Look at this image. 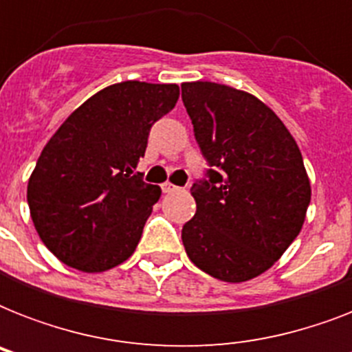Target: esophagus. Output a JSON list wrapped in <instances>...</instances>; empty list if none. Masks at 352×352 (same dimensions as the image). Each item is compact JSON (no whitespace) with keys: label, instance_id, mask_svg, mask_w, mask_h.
Segmentation results:
<instances>
[{"label":"esophagus","instance_id":"esophagus-1","mask_svg":"<svg viewBox=\"0 0 352 352\" xmlns=\"http://www.w3.org/2000/svg\"><path fill=\"white\" fill-rule=\"evenodd\" d=\"M160 188H162V192L164 193H170V192H175L177 190V186L175 184H171V182H162V184H160Z\"/></svg>","mask_w":352,"mask_h":352}]
</instances>
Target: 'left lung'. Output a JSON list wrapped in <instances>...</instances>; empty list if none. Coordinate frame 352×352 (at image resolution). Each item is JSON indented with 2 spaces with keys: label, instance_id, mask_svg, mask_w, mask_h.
<instances>
[{
  "label": "left lung",
  "instance_id": "left-lung-1",
  "mask_svg": "<svg viewBox=\"0 0 352 352\" xmlns=\"http://www.w3.org/2000/svg\"><path fill=\"white\" fill-rule=\"evenodd\" d=\"M182 102L208 181L193 182L197 212L182 226L190 261L212 278L241 283L272 267L305 223L311 181L294 137L246 91L184 82Z\"/></svg>",
  "mask_w": 352,
  "mask_h": 352
}]
</instances>
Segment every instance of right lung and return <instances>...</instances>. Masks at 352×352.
I'll use <instances>...</instances> for the list:
<instances>
[{
  "label": "right lung",
  "mask_w": 352,
  "mask_h": 352,
  "mask_svg": "<svg viewBox=\"0 0 352 352\" xmlns=\"http://www.w3.org/2000/svg\"><path fill=\"white\" fill-rule=\"evenodd\" d=\"M177 100V84L107 85L45 144L27 203L43 245L67 267L95 274L131 257L162 193L135 170L151 126Z\"/></svg>",
  "instance_id": "1"
}]
</instances>
